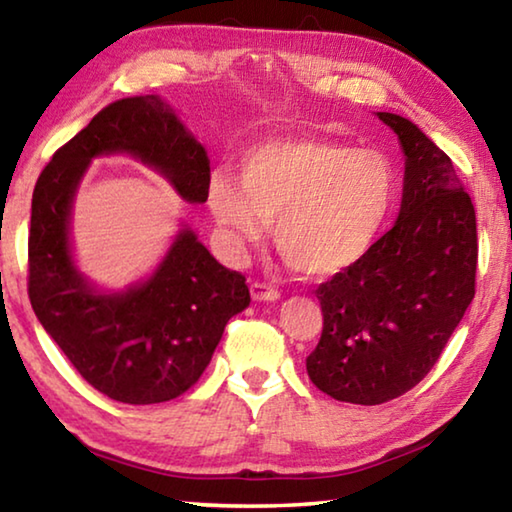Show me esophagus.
<instances>
[{"instance_id":"1","label":"esophagus","mask_w":512,"mask_h":512,"mask_svg":"<svg viewBox=\"0 0 512 512\" xmlns=\"http://www.w3.org/2000/svg\"><path fill=\"white\" fill-rule=\"evenodd\" d=\"M250 296H253V300L257 302H273L280 298V291L273 289L271 284L266 282H253L250 284Z\"/></svg>"}]
</instances>
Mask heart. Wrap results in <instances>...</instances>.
I'll use <instances>...</instances> for the list:
<instances>
[{
    "label": "heart",
    "mask_w": 512,
    "mask_h": 512,
    "mask_svg": "<svg viewBox=\"0 0 512 512\" xmlns=\"http://www.w3.org/2000/svg\"><path fill=\"white\" fill-rule=\"evenodd\" d=\"M239 178L216 171L207 187V203L235 253L262 244L275 221L277 253L307 277H332L359 264L397 196V169L386 153L325 137L250 146Z\"/></svg>",
    "instance_id": "heart-1"
}]
</instances>
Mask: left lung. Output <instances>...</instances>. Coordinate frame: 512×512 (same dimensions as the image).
<instances>
[{
  "mask_svg": "<svg viewBox=\"0 0 512 512\" xmlns=\"http://www.w3.org/2000/svg\"><path fill=\"white\" fill-rule=\"evenodd\" d=\"M406 155L402 212L359 264L318 284L323 334L309 379L339 402L375 406L436 366L474 298L476 216L454 164L413 121L377 112Z\"/></svg>",
  "mask_w": 512,
  "mask_h": 512,
  "instance_id": "left-lung-1",
  "label": "left lung"
}]
</instances>
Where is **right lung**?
Listing matches in <instances>:
<instances>
[{
	"label": "right lung",
	"mask_w": 512,
	"mask_h": 512,
	"mask_svg": "<svg viewBox=\"0 0 512 512\" xmlns=\"http://www.w3.org/2000/svg\"><path fill=\"white\" fill-rule=\"evenodd\" d=\"M131 153L205 203L210 160L155 94L119 99L60 146L31 201L29 300L79 375L124 404H158L189 391L228 320L250 302L246 277L221 266L192 230L173 241L151 280L124 293L90 289L69 253V210L92 158Z\"/></svg>",
	"instance_id": "1"
}]
</instances>
